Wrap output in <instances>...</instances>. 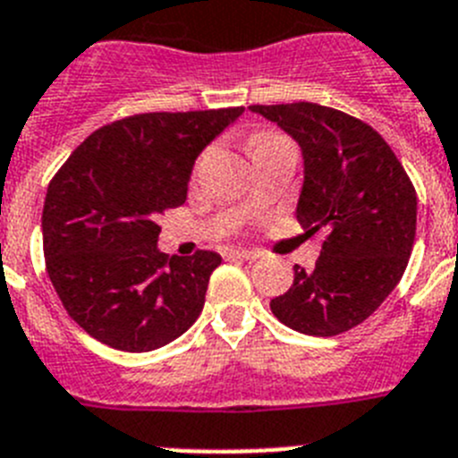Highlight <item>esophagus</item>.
<instances>
[{
    "mask_svg": "<svg viewBox=\"0 0 458 458\" xmlns=\"http://www.w3.org/2000/svg\"><path fill=\"white\" fill-rule=\"evenodd\" d=\"M230 256L242 258V260H256V258H260V253L249 251V249H230Z\"/></svg>",
    "mask_w": 458,
    "mask_h": 458,
    "instance_id": "esophagus-1",
    "label": "esophagus"
}]
</instances>
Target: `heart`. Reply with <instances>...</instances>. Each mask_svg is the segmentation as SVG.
Segmentation results:
<instances>
[{
  "label": "heart",
  "mask_w": 458,
  "mask_h": 458,
  "mask_svg": "<svg viewBox=\"0 0 458 458\" xmlns=\"http://www.w3.org/2000/svg\"><path fill=\"white\" fill-rule=\"evenodd\" d=\"M284 138L281 135H274V133H260L256 135L251 140V149H258V147H267V145H274V142H281Z\"/></svg>",
  "instance_id": "heart-1"
}]
</instances>
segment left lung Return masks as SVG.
Listing matches in <instances>:
<instances>
[{"mask_svg":"<svg viewBox=\"0 0 458 458\" xmlns=\"http://www.w3.org/2000/svg\"><path fill=\"white\" fill-rule=\"evenodd\" d=\"M300 145L297 221L323 233L316 267L295 265L288 293L269 301L295 332L334 336L364 323L396 288L415 242L417 196L377 131L318 103L251 106Z\"/></svg>","mask_w":458,"mask_h":458,"instance_id":"obj_1","label":"left lung"}]
</instances>
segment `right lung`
I'll list each match as a JSON object with an SVG mask.
<instances>
[{
    "mask_svg": "<svg viewBox=\"0 0 458 458\" xmlns=\"http://www.w3.org/2000/svg\"><path fill=\"white\" fill-rule=\"evenodd\" d=\"M244 108L147 113L103 126L55 174L43 205L47 276L89 336L149 352L196 323L214 251L168 258L158 216L184 205L196 158Z\"/></svg>",
    "mask_w": 458,
    "mask_h": 458,
    "instance_id": "1",
    "label": "right lung"
}]
</instances>
